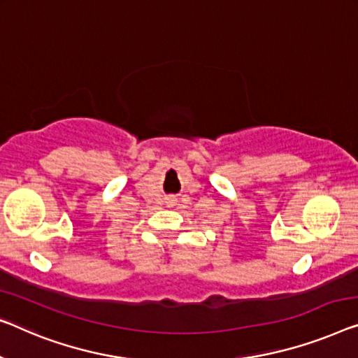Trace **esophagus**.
Here are the masks:
<instances>
[{"label":"esophagus","mask_w":358,"mask_h":358,"mask_svg":"<svg viewBox=\"0 0 358 358\" xmlns=\"http://www.w3.org/2000/svg\"><path fill=\"white\" fill-rule=\"evenodd\" d=\"M170 202H172V201H170Z\"/></svg>","instance_id":"34e87169"}]
</instances>
